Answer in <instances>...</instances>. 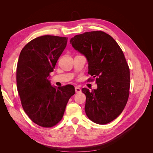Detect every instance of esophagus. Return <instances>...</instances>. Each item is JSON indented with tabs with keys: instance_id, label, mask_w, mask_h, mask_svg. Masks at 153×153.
<instances>
[{
	"instance_id": "34e87169",
	"label": "esophagus",
	"mask_w": 153,
	"mask_h": 153,
	"mask_svg": "<svg viewBox=\"0 0 153 153\" xmlns=\"http://www.w3.org/2000/svg\"><path fill=\"white\" fill-rule=\"evenodd\" d=\"M75 91H76V93H80V92H81L82 90H81V89H80V87H75Z\"/></svg>"
}]
</instances>
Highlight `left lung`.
Masks as SVG:
<instances>
[{
    "label": "left lung",
    "mask_w": 153,
    "mask_h": 153,
    "mask_svg": "<svg viewBox=\"0 0 153 153\" xmlns=\"http://www.w3.org/2000/svg\"><path fill=\"white\" fill-rule=\"evenodd\" d=\"M70 43L86 57L88 73L97 77L96 89H82L86 96L87 116L96 124L109 123L122 113L128 100L129 69L123 51L112 37L103 31L76 35Z\"/></svg>",
    "instance_id": "1"
}]
</instances>
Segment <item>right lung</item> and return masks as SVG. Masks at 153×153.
Segmentation results:
<instances>
[{"label": "right lung", "mask_w": 153, "mask_h": 153, "mask_svg": "<svg viewBox=\"0 0 153 153\" xmlns=\"http://www.w3.org/2000/svg\"><path fill=\"white\" fill-rule=\"evenodd\" d=\"M68 38L45 35L30 41L22 50L16 68V84L22 107L40 126L50 128L62 119L74 86L55 87L50 73L65 49Z\"/></svg>", "instance_id": "obj_1"}]
</instances>
